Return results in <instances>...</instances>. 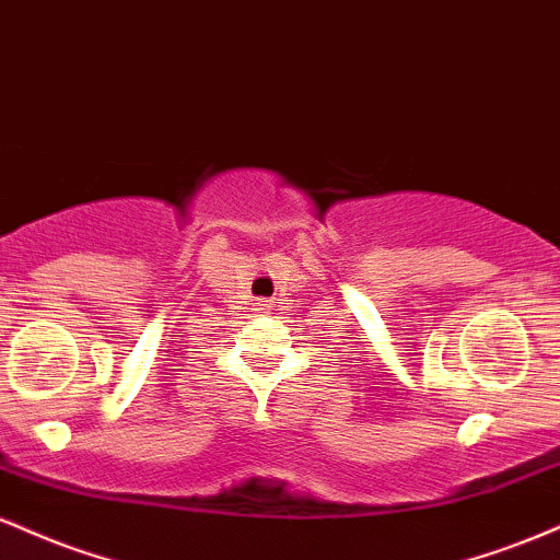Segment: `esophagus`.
<instances>
[{
	"label": "esophagus",
	"instance_id": "esophagus-1",
	"mask_svg": "<svg viewBox=\"0 0 560 560\" xmlns=\"http://www.w3.org/2000/svg\"><path fill=\"white\" fill-rule=\"evenodd\" d=\"M262 302H266V300H262Z\"/></svg>",
	"mask_w": 560,
	"mask_h": 560
}]
</instances>
